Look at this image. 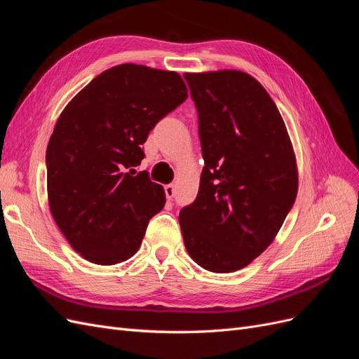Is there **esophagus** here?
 Returning <instances> with one entry per match:
<instances>
[{"mask_svg": "<svg viewBox=\"0 0 359 359\" xmlns=\"http://www.w3.org/2000/svg\"><path fill=\"white\" fill-rule=\"evenodd\" d=\"M165 193H166V198L172 201L173 196H175V186H173V184H168V186H165Z\"/></svg>", "mask_w": 359, "mask_h": 359, "instance_id": "esophagus-1", "label": "esophagus"}]
</instances>
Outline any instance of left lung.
Wrapping results in <instances>:
<instances>
[{
	"instance_id": "8db88e82",
	"label": "left lung",
	"mask_w": 359,
	"mask_h": 359,
	"mask_svg": "<svg viewBox=\"0 0 359 359\" xmlns=\"http://www.w3.org/2000/svg\"><path fill=\"white\" fill-rule=\"evenodd\" d=\"M184 79L205 161L198 198L180 212L184 244L202 268L233 273L274 241L295 203V154L276 103L252 76L220 70Z\"/></svg>"
}]
</instances>
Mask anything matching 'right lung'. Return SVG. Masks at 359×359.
<instances>
[{
    "instance_id": "add662e5",
    "label": "right lung",
    "mask_w": 359,
    "mask_h": 359,
    "mask_svg": "<svg viewBox=\"0 0 359 359\" xmlns=\"http://www.w3.org/2000/svg\"><path fill=\"white\" fill-rule=\"evenodd\" d=\"M175 72L121 64L66 106L46 149L48 199L70 245L97 265L132 257L165 190L136 173L151 130L187 99Z\"/></svg>"
}]
</instances>
